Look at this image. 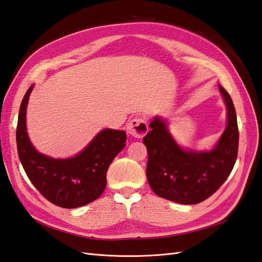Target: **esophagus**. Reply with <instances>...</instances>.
Wrapping results in <instances>:
<instances>
[{"mask_svg":"<svg viewBox=\"0 0 262 262\" xmlns=\"http://www.w3.org/2000/svg\"><path fill=\"white\" fill-rule=\"evenodd\" d=\"M147 131V121L143 117H134L128 123V132L134 138H143Z\"/></svg>","mask_w":262,"mask_h":262,"instance_id":"1","label":"esophagus"}]
</instances>
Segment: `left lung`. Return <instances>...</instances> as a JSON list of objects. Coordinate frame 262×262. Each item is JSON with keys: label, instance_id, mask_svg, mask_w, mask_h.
I'll return each instance as SVG.
<instances>
[{"label": "left lung", "instance_id": "left-lung-1", "mask_svg": "<svg viewBox=\"0 0 262 262\" xmlns=\"http://www.w3.org/2000/svg\"><path fill=\"white\" fill-rule=\"evenodd\" d=\"M227 107V126L215 148L208 153L182 150L165 121L154 118L143 138L147 149L146 177L153 191L181 204H196L210 198L231 173L238 153L239 132L233 100L220 85Z\"/></svg>", "mask_w": 262, "mask_h": 262}]
</instances>
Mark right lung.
<instances>
[{
    "instance_id": "1",
    "label": "right lung",
    "mask_w": 262,
    "mask_h": 262,
    "mask_svg": "<svg viewBox=\"0 0 262 262\" xmlns=\"http://www.w3.org/2000/svg\"><path fill=\"white\" fill-rule=\"evenodd\" d=\"M31 90L33 86L21 100L16 129L17 152L27 177L47 200L61 208H80L98 199L106 188L109 165L125 145V132L102 130L82 153L69 160L39 154L26 133V107Z\"/></svg>"
}]
</instances>
